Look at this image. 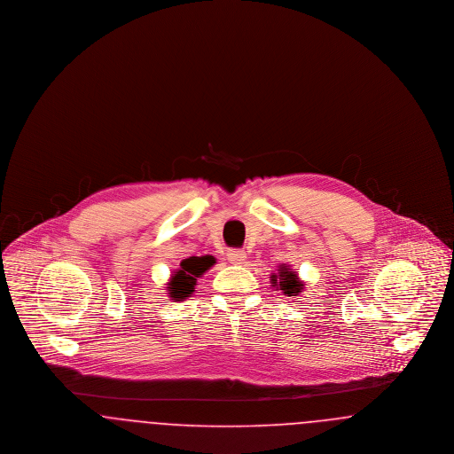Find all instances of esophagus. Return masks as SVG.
<instances>
[{"label": "esophagus", "mask_w": 454, "mask_h": 454, "mask_svg": "<svg viewBox=\"0 0 454 454\" xmlns=\"http://www.w3.org/2000/svg\"><path fill=\"white\" fill-rule=\"evenodd\" d=\"M226 259H228L230 263L239 265V263H243L245 259H247V254H245L243 250H230V252H228V255H226Z\"/></svg>", "instance_id": "obj_1"}]
</instances>
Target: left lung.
Masks as SVG:
<instances>
[{
  "label": "left lung",
  "mask_w": 454,
  "mask_h": 454,
  "mask_svg": "<svg viewBox=\"0 0 454 454\" xmlns=\"http://www.w3.org/2000/svg\"><path fill=\"white\" fill-rule=\"evenodd\" d=\"M270 282L274 287L281 289L286 296H298L304 289V284L298 279V274L293 272V269L286 263H282L278 274L270 276Z\"/></svg>",
  "instance_id": "obj_1"
}]
</instances>
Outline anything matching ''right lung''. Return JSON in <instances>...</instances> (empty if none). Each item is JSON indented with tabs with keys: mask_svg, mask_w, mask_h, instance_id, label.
<instances>
[{
	"mask_svg": "<svg viewBox=\"0 0 454 454\" xmlns=\"http://www.w3.org/2000/svg\"><path fill=\"white\" fill-rule=\"evenodd\" d=\"M216 263L215 257H189L180 262V269L175 270L168 282V296L175 301L187 300L195 291L197 279Z\"/></svg>",
	"mask_w": 454,
	"mask_h": 454,
	"instance_id": "right-lung-1",
	"label": "right lung"
}]
</instances>
